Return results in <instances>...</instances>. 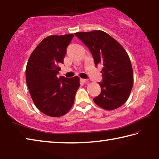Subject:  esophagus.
Here are the masks:
<instances>
[{"label":"esophagus","mask_w":159,"mask_h":159,"mask_svg":"<svg viewBox=\"0 0 159 159\" xmlns=\"http://www.w3.org/2000/svg\"><path fill=\"white\" fill-rule=\"evenodd\" d=\"M80 81H81V83H85L86 82L88 81V80L84 79H80Z\"/></svg>","instance_id":"1"}]
</instances>
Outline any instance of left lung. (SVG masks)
<instances>
[{
	"label": "left lung",
	"instance_id": "1",
	"mask_svg": "<svg viewBox=\"0 0 159 159\" xmlns=\"http://www.w3.org/2000/svg\"><path fill=\"white\" fill-rule=\"evenodd\" d=\"M92 53L95 66H103L101 93L93 99L106 110L116 109L127 101L133 85V71L128 53L119 43L104 31L77 32Z\"/></svg>",
	"mask_w": 159,
	"mask_h": 159
}]
</instances>
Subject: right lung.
<instances>
[{
	"label": "right lung",
	"instance_id": "right-lung-1",
	"mask_svg": "<svg viewBox=\"0 0 159 159\" xmlns=\"http://www.w3.org/2000/svg\"><path fill=\"white\" fill-rule=\"evenodd\" d=\"M74 34L50 36L31 54L26 67V81L35 105L44 114L60 117L73 106L79 78H58V64L64 62Z\"/></svg>",
	"mask_w": 159,
	"mask_h": 159
}]
</instances>
